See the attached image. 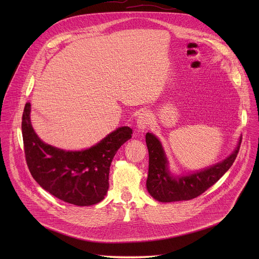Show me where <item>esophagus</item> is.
<instances>
[{"mask_svg":"<svg viewBox=\"0 0 259 259\" xmlns=\"http://www.w3.org/2000/svg\"><path fill=\"white\" fill-rule=\"evenodd\" d=\"M151 122V114L149 112H142L137 118V129L138 131H143Z\"/></svg>","mask_w":259,"mask_h":259,"instance_id":"esophagus-1","label":"esophagus"}]
</instances>
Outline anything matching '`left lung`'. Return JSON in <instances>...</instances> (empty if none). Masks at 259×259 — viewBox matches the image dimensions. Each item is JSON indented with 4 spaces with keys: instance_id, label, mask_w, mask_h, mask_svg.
I'll return each mask as SVG.
<instances>
[{
    "instance_id": "1",
    "label": "left lung",
    "mask_w": 259,
    "mask_h": 259,
    "mask_svg": "<svg viewBox=\"0 0 259 259\" xmlns=\"http://www.w3.org/2000/svg\"><path fill=\"white\" fill-rule=\"evenodd\" d=\"M145 141L149 150V175L146 179V189L153 198L159 202H177L195 199L206 192L219 180L235 162L242 138L235 152L226 160L208 169L174 177L167 167V159L159 139L152 133H146Z\"/></svg>"
}]
</instances>
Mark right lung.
<instances>
[{"mask_svg":"<svg viewBox=\"0 0 259 259\" xmlns=\"http://www.w3.org/2000/svg\"><path fill=\"white\" fill-rule=\"evenodd\" d=\"M30 103L22 115V138L27 167L33 179L54 197L77 206H90L104 199L112 161L132 137L130 127L109 133L99 143L81 152H65L44 143L29 120Z\"/></svg>","mask_w":259,"mask_h":259,"instance_id":"1","label":"right lung"}]
</instances>
